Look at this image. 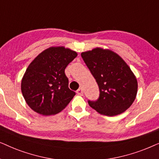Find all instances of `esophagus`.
Here are the masks:
<instances>
[{"instance_id": "34e87169", "label": "esophagus", "mask_w": 159, "mask_h": 159, "mask_svg": "<svg viewBox=\"0 0 159 159\" xmlns=\"http://www.w3.org/2000/svg\"><path fill=\"white\" fill-rule=\"evenodd\" d=\"M76 93H77L78 95H80V96H82V95L84 94V91L82 89H78L77 90V92H76Z\"/></svg>"}]
</instances>
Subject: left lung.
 Returning a JSON list of instances; mask_svg holds the SVG:
<instances>
[{
    "instance_id": "1",
    "label": "left lung",
    "mask_w": 159,
    "mask_h": 159,
    "mask_svg": "<svg viewBox=\"0 0 159 159\" xmlns=\"http://www.w3.org/2000/svg\"><path fill=\"white\" fill-rule=\"evenodd\" d=\"M99 89L97 101L89 105L102 115L115 116L126 111L136 98L137 81L129 66L113 51L97 47L81 53Z\"/></svg>"
}]
</instances>
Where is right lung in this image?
<instances>
[{
  "label": "right lung",
  "instance_id": "right-lung-1",
  "mask_svg": "<svg viewBox=\"0 0 159 159\" xmlns=\"http://www.w3.org/2000/svg\"><path fill=\"white\" fill-rule=\"evenodd\" d=\"M77 52L65 46H52L32 61L23 75L21 90L30 108L43 116L60 113L75 93L68 87L65 70Z\"/></svg>",
  "mask_w": 159,
  "mask_h": 159
}]
</instances>
